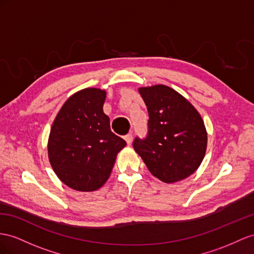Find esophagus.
Returning <instances> with one entry per match:
<instances>
[{"label":"esophagus","instance_id":"esophagus-1","mask_svg":"<svg viewBox=\"0 0 254 254\" xmlns=\"http://www.w3.org/2000/svg\"><path fill=\"white\" fill-rule=\"evenodd\" d=\"M125 139H126V141H127V145H131V144H132V140H133V136H132V134H131V133H128L127 135H126V136H125Z\"/></svg>","mask_w":254,"mask_h":254}]
</instances>
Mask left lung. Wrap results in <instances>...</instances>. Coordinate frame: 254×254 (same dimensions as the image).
<instances>
[{
	"instance_id": "8db88e82",
	"label": "left lung",
	"mask_w": 254,
	"mask_h": 254,
	"mask_svg": "<svg viewBox=\"0 0 254 254\" xmlns=\"http://www.w3.org/2000/svg\"><path fill=\"white\" fill-rule=\"evenodd\" d=\"M148 114V135L133 147L154 177L165 184L184 180L199 167L207 148V131L199 113L165 84L141 87Z\"/></svg>"
}]
</instances>
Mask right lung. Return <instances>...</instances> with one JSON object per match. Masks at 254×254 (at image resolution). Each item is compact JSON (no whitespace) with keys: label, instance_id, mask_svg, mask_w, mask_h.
Returning <instances> with one entry per match:
<instances>
[{"label":"right lung","instance_id":"obj_1","mask_svg":"<svg viewBox=\"0 0 254 254\" xmlns=\"http://www.w3.org/2000/svg\"><path fill=\"white\" fill-rule=\"evenodd\" d=\"M106 91L86 88L69 96L48 138V158L64 185L76 191L99 190L108 180L117 154L127 146L110 129L103 112Z\"/></svg>","mask_w":254,"mask_h":254}]
</instances>
